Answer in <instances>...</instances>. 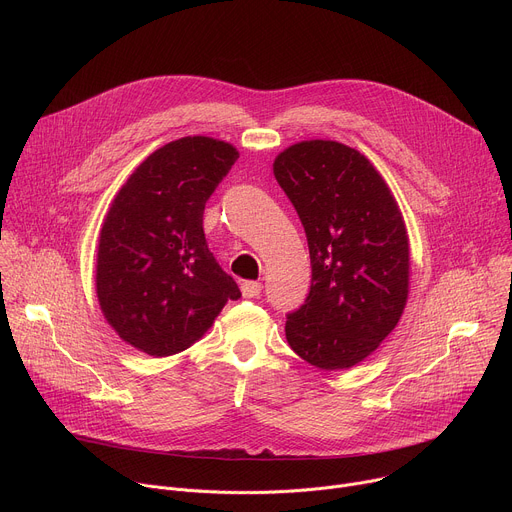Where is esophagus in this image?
<instances>
[{"label": "esophagus", "instance_id": "obj_1", "mask_svg": "<svg viewBox=\"0 0 512 512\" xmlns=\"http://www.w3.org/2000/svg\"><path fill=\"white\" fill-rule=\"evenodd\" d=\"M241 294H243V298H257L259 294H261V283H257V281H243L241 283Z\"/></svg>", "mask_w": 512, "mask_h": 512}]
</instances>
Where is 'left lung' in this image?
I'll use <instances>...</instances> for the list:
<instances>
[{"instance_id":"8db88e82","label":"left lung","mask_w":512,"mask_h":512,"mask_svg":"<svg viewBox=\"0 0 512 512\" xmlns=\"http://www.w3.org/2000/svg\"><path fill=\"white\" fill-rule=\"evenodd\" d=\"M273 174L304 225L312 287L287 316L285 338L322 371L371 356L409 298V237L401 208L367 156L332 139L289 145Z\"/></svg>"}]
</instances>
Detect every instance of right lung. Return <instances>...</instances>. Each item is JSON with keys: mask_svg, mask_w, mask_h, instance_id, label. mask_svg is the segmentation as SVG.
Returning a JSON list of instances; mask_svg holds the SVG:
<instances>
[{"mask_svg": "<svg viewBox=\"0 0 512 512\" xmlns=\"http://www.w3.org/2000/svg\"><path fill=\"white\" fill-rule=\"evenodd\" d=\"M239 152L188 135L145 158L115 194L99 233L97 300L129 346L162 358L200 340L241 291L208 251L202 214Z\"/></svg>", "mask_w": 512, "mask_h": 512, "instance_id": "right-lung-1", "label": "right lung"}]
</instances>
